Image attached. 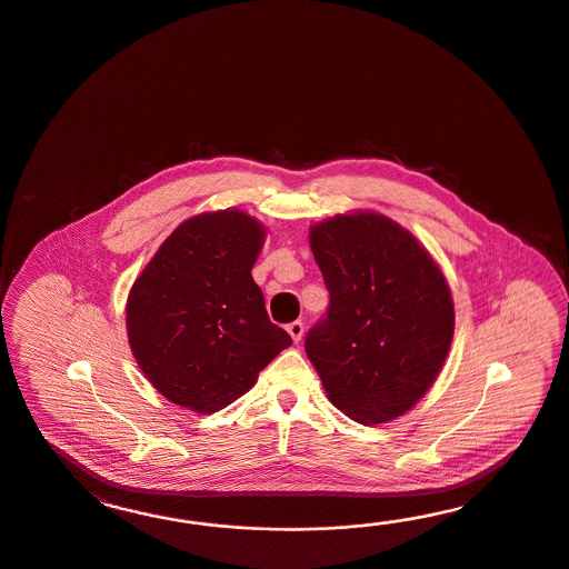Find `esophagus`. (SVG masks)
Returning a JSON list of instances; mask_svg holds the SVG:
<instances>
[{"label": "esophagus", "instance_id": "34e87169", "mask_svg": "<svg viewBox=\"0 0 569 569\" xmlns=\"http://www.w3.org/2000/svg\"><path fill=\"white\" fill-rule=\"evenodd\" d=\"M288 333L292 336L293 342L298 345V342L302 340V333H305V326H302V321H292V323L288 326Z\"/></svg>", "mask_w": 569, "mask_h": 569}]
</instances>
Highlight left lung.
<instances>
[{
	"label": "left lung",
	"mask_w": 569,
	"mask_h": 569,
	"mask_svg": "<svg viewBox=\"0 0 569 569\" xmlns=\"http://www.w3.org/2000/svg\"><path fill=\"white\" fill-rule=\"evenodd\" d=\"M310 248L329 307L305 350L329 400L361 423L400 417L447 359L455 329L447 279L409 231L376 212L315 224Z\"/></svg>",
	"instance_id": "obj_1"
}]
</instances>
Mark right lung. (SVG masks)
Listing matches in <instances>:
<instances>
[{"label": "right lung", "mask_w": 569, "mask_h": 569, "mask_svg": "<svg viewBox=\"0 0 569 569\" xmlns=\"http://www.w3.org/2000/svg\"><path fill=\"white\" fill-rule=\"evenodd\" d=\"M262 240V224L240 210L198 214L172 231L133 283L129 345L174 405L221 411L292 345L250 276Z\"/></svg>", "instance_id": "right-lung-1"}]
</instances>
